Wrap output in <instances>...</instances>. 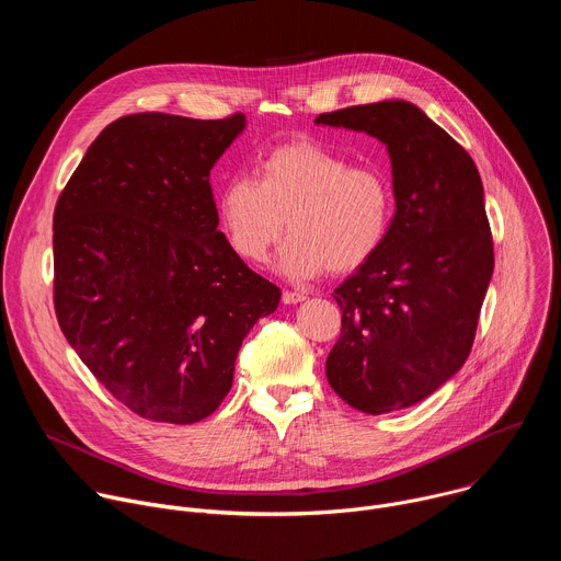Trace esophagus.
Here are the masks:
<instances>
[{"mask_svg": "<svg viewBox=\"0 0 561 561\" xmlns=\"http://www.w3.org/2000/svg\"><path fill=\"white\" fill-rule=\"evenodd\" d=\"M306 299V295L304 293H297V290H284V295H282V301L284 304H299V301H304Z\"/></svg>", "mask_w": 561, "mask_h": 561, "instance_id": "obj_1", "label": "esophagus"}]
</instances>
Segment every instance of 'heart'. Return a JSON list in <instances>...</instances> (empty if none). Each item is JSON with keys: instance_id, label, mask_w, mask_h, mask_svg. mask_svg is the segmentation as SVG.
Returning <instances> with one entry per match:
<instances>
[{"instance_id": "heart-1", "label": "heart", "mask_w": 561, "mask_h": 561, "mask_svg": "<svg viewBox=\"0 0 561 561\" xmlns=\"http://www.w3.org/2000/svg\"><path fill=\"white\" fill-rule=\"evenodd\" d=\"M392 186L375 167L312 139H290L262 152L251 175H230L217 191V217L230 249L262 264L288 230L279 268L310 279L327 268L351 273L383 244L392 219Z\"/></svg>"}]
</instances>
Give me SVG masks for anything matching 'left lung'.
<instances>
[{
	"mask_svg": "<svg viewBox=\"0 0 561 561\" xmlns=\"http://www.w3.org/2000/svg\"><path fill=\"white\" fill-rule=\"evenodd\" d=\"M314 124L386 144L397 206L379 251L333 293L342 333L327 359L329 383L368 415L413 407L472 348L495 266L482 178L470 154L404 100L324 113Z\"/></svg>",
	"mask_w": 561,
	"mask_h": 561,
	"instance_id": "8db88e82",
	"label": "left lung"
}]
</instances>
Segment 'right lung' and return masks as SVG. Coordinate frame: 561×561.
Here are the masks:
<instances>
[{"instance_id":"add662e5","label":"right lung","mask_w":561,"mask_h":561,"mask_svg":"<svg viewBox=\"0 0 561 561\" xmlns=\"http://www.w3.org/2000/svg\"><path fill=\"white\" fill-rule=\"evenodd\" d=\"M247 119L137 113L108 124L53 215L55 314L68 344L135 415L195 424L279 288L226 234L210 169Z\"/></svg>"}]
</instances>
